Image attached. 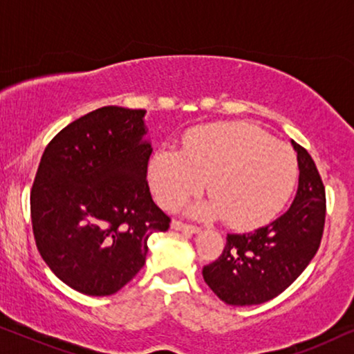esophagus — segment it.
Segmentation results:
<instances>
[{"instance_id":"34e87169","label":"esophagus","mask_w":354,"mask_h":354,"mask_svg":"<svg viewBox=\"0 0 354 354\" xmlns=\"http://www.w3.org/2000/svg\"><path fill=\"white\" fill-rule=\"evenodd\" d=\"M172 229L174 230L188 232V234H200V232H201L200 227L192 225V224H185V222H182V221H174L172 222Z\"/></svg>"}]
</instances>
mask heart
<instances>
[{"label":"heart","instance_id":"obj_1","mask_svg":"<svg viewBox=\"0 0 354 354\" xmlns=\"http://www.w3.org/2000/svg\"><path fill=\"white\" fill-rule=\"evenodd\" d=\"M297 156L253 124L205 125L183 142L182 151L164 147L149 166L158 203L176 209L203 192L211 201L193 207L198 217H224L234 229H253L272 221L292 195Z\"/></svg>","mask_w":354,"mask_h":354}]
</instances>
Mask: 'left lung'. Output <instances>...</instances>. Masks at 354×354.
Returning <instances> with one entry per match:
<instances>
[{
    "instance_id": "8db88e82",
    "label": "left lung",
    "mask_w": 354,
    "mask_h": 354,
    "mask_svg": "<svg viewBox=\"0 0 354 354\" xmlns=\"http://www.w3.org/2000/svg\"><path fill=\"white\" fill-rule=\"evenodd\" d=\"M299 178L292 206L269 225L229 234L203 279L227 304L250 306L279 297L308 268L321 245L326 224V188L313 158L295 142Z\"/></svg>"
}]
</instances>
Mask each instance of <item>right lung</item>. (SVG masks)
<instances>
[{
	"label": "right lung",
	"mask_w": 354,
	"mask_h": 354,
	"mask_svg": "<svg viewBox=\"0 0 354 354\" xmlns=\"http://www.w3.org/2000/svg\"><path fill=\"white\" fill-rule=\"evenodd\" d=\"M145 109L104 106L48 143L30 192L37 248L62 282L90 297L119 292L171 217L154 205Z\"/></svg>",
	"instance_id": "right-lung-1"
}]
</instances>
